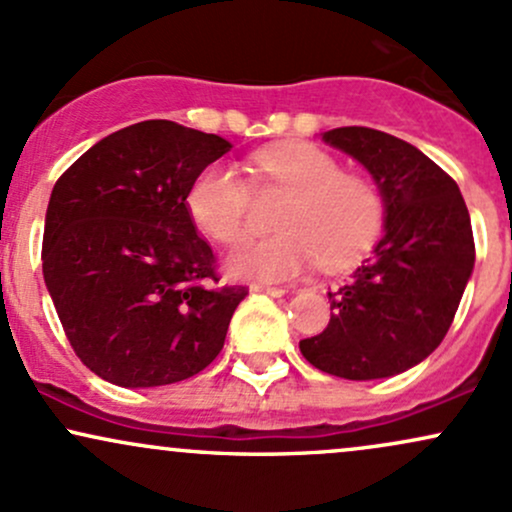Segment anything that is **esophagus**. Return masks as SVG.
<instances>
[{"instance_id":"obj_1","label":"esophagus","mask_w":512,"mask_h":512,"mask_svg":"<svg viewBox=\"0 0 512 512\" xmlns=\"http://www.w3.org/2000/svg\"><path fill=\"white\" fill-rule=\"evenodd\" d=\"M252 291L269 293V296H284L286 293V289H281V286H269V284H252Z\"/></svg>"}]
</instances>
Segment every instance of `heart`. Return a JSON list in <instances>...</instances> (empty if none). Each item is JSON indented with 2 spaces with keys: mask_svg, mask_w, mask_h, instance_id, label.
<instances>
[{
  "mask_svg": "<svg viewBox=\"0 0 512 512\" xmlns=\"http://www.w3.org/2000/svg\"><path fill=\"white\" fill-rule=\"evenodd\" d=\"M262 175L289 199L276 214L281 233L252 240L233 255V269L257 279H291L320 260L342 269L361 260L383 226V197L361 175L344 173L327 151L289 142L255 156ZM187 209L204 233L223 245L250 236V185L236 168L214 163L187 192Z\"/></svg>",
  "mask_w": 512,
  "mask_h": 512,
  "instance_id": "obj_1",
  "label": "heart"
}]
</instances>
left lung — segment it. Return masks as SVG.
Returning a JSON list of instances; mask_svg holds the SVG:
<instances>
[{
	"label": "left lung",
	"mask_w": 512,
	"mask_h": 512,
	"mask_svg": "<svg viewBox=\"0 0 512 512\" xmlns=\"http://www.w3.org/2000/svg\"><path fill=\"white\" fill-rule=\"evenodd\" d=\"M327 144L370 170L385 199V236L330 291V325L301 354L346 380L397 375L448 334L474 269V236L457 182L416 146L370 127H337Z\"/></svg>",
	"instance_id": "left-lung-1"
}]
</instances>
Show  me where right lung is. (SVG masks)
<instances>
[{
    "instance_id": "add662e5",
    "label": "right lung",
    "mask_w": 512,
    "mask_h": 512,
    "mask_svg": "<svg viewBox=\"0 0 512 512\" xmlns=\"http://www.w3.org/2000/svg\"><path fill=\"white\" fill-rule=\"evenodd\" d=\"M226 151L216 134L146 120L93 144L52 187L45 284L74 354L108 383H180L223 349L248 286L219 284L187 192Z\"/></svg>"
}]
</instances>
